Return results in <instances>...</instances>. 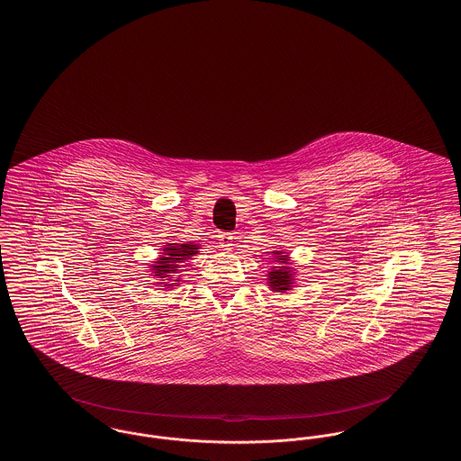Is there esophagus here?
I'll use <instances>...</instances> for the list:
<instances>
[{
	"mask_svg": "<svg viewBox=\"0 0 461 461\" xmlns=\"http://www.w3.org/2000/svg\"><path fill=\"white\" fill-rule=\"evenodd\" d=\"M218 241H220L221 247H231L233 235H231V233H226V231H220V233H218Z\"/></svg>",
	"mask_w": 461,
	"mask_h": 461,
	"instance_id": "obj_1",
	"label": "esophagus"
}]
</instances>
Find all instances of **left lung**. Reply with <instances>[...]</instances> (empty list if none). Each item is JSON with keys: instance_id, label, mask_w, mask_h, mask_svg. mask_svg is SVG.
Listing matches in <instances>:
<instances>
[{"instance_id": "obj_1", "label": "left lung", "mask_w": 461, "mask_h": 461, "mask_svg": "<svg viewBox=\"0 0 461 461\" xmlns=\"http://www.w3.org/2000/svg\"><path fill=\"white\" fill-rule=\"evenodd\" d=\"M275 254L279 256V254H283V252L277 250ZM281 258H277V262H281L283 266H279L277 269L269 273V286L273 288V292L285 294V292L290 290V286H292V271H290V267L285 266V264H286V258H285V256H281Z\"/></svg>"}]
</instances>
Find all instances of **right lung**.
<instances>
[{
    "label": "right lung",
    "instance_id": "right-lung-1",
    "mask_svg": "<svg viewBox=\"0 0 461 461\" xmlns=\"http://www.w3.org/2000/svg\"><path fill=\"white\" fill-rule=\"evenodd\" d=\"M197 254V245L190 243H169L163 252V258L158 260V266H152V276L159 277L161 285H166L165 277L178 273V264ZM167 286V285H166Z\"/></svg>",
    "mask_w": 461,
    "mask_h": 461
}]
</instances>
